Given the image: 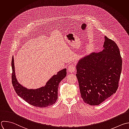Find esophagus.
I'll return each mask as SVG.
<instances>
[{"label": "esophagus", "mask_w": 129, "mask_h": 129, "mask_svg": "<svg viewBox=\"0 0 129 129\" xmlns=\"http://www.w3.org/2000/svg\"><path fill=\"white\" fill-rule=\"evenodd\" d=\"M76 69V67L75 66V65L74 64H71L70 65H69L68 68V70L69 72H73L75 71Z\"/></svg>", "instance_id": "1"}]
</instances>
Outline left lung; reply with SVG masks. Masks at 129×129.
<instances>
[{
    "label": "left lung",
    "instance_id": "1",
    "mask_svg": "<svg viewBox=\"0 0 129 129\" xmlns=\"http://www.w3.org/2000/svg\"><path fill=\"white\" fill-rule=\"evenodd\" d=\"M104 50L80 60L76 74L83 101L98 105L114 94L119 86L122 59L115 42L105 36Z\"/></svg>",
    "mask_w": 129,
    "mask_h": 129
}]
</instances>
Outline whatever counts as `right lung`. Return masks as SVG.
Listing matches in <instances>:
<instances>
[{"label": "right lung", "mask_w": 129, "mask_h": 129, "mask_svg": "<svg viewBox=\"0 0 129 129\" xmlns=\"http://www.w3.org/2000/svg\"><path fill=\"white\" fill-rule=\"evenodd\" d=\"M12 80L16 93L26 102L35 107H46L55 103L58 99V89L60 81L66 76V69H64L54 75L45 87L36 90H29L23 87L18 82L15 73L14 57L12 61Z\"/></svg>", "instance_id": "obj_1"}]
</instances>
